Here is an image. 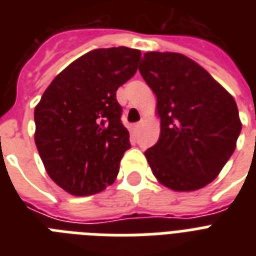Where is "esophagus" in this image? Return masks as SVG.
<instances>
[{
  "mask_svg": "<svg viewBox=\"0 0 256 256\" xmlns=\"http://www.w3.org/2000/svg\"><path fill=\"white\" fill-rule=\"evenodd\" d=\"M142 126H144V122H138V124H134V130H136V132H140Z\"/></svg>",
  "mask_w": 256,
  "mask_h": 256,
  "instance_id": "obj_1",
  "label": "esophagus"
}]
</instances>
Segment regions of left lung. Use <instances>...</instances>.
Segmentation results:
<instances>
[{
	"mask_svg": "<svg viewBox=\"0 0 256 256\" xmlns=\"http://www.w3.org/2000/svg\"><path fill=\"white\" fill-rule=\"evenodd\" d=\"M140 73L156 96L160 140L144 152L156 180L195 191L212 182L232 156L242 130L234 96L191 58L148 52Z\"/></svg>",
	"mask_w": 256,
	"mask_h": 256,
	"instance_id": "8db88e82",
	"label": "left lung"
}]
</instances>
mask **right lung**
<instances>
[{
    "label": "right lung",
    "instance_id": "1",
    "mask_svg": "<svg viewBox=\"0 0 256 256\" xmlns=\"http://www.w3.org/2000/svg\"><path fill=\"white\" fill-rule=\"evenodd\" d=\"M140 60V50L124 46L92 50L42 94L34 108V140L48 175L66 192L98 194L116 180L130 148L116 92Z\"/></svg>",
    "mask_w": 256,
    "mask_h": 256
}]
</instances>
